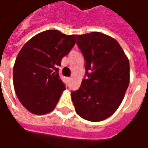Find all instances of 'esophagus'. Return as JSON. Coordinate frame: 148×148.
Listing matches in <instances>:
<instances>
[{"label": "esophagus", "instance_id": "1", "mask_svg": "<svg viewBox=\"0 0 148 148\" xmlns=\"http://www.w3.org/2000/svg\"><path fill=\"white\" fill-rule=\"evenodd\" d=\"M67 80H68V81H71V77H68Z\"/></svg>", "mask_w": 148, "mask_h": 148}]
</instances>
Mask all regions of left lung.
<instances>
[{"label":"left lung","instance_id":"left-lung-1","mask_svg":"<svg viewBox=\"0 0 148 148\" xmlns=\"http://www.w3.org/2000/svg\"><path fill=\"white\" fill-rule=\"evenodd\" d=\"M77 45L86 74L80 88L71 92L75 111L86 121H104L123 101L129 84V61L117 41L101 32L77 36Z\"/></svg>","mask_w":148,"mask_h":148}]
</instances>
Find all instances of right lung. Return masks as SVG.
I'll return each instance as SVG.
<instances>
[{
  "mask_svg": "<svg viewBox=\"0 0 148 148\" xmlns=\"http://www.w3.org/2000/svg\"><path fill=\"white\" fill-rule=\"evenodd\" d=\"M77 35L47 30L27 41L13 67L15 92L32 113L44 115L55 109L66 89L58 74L62 58L70 53Z\"/></svg>",
  "mask_w": 148,
  "mask_h": 148,
  "instance_id": "obj_1",
  "label": "right lung"
}]
</instances>
